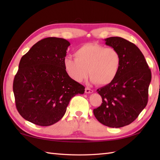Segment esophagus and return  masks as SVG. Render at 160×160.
<instances>
[{
  "label": "esophagus",
  "instance_id": "1",
  "mask_svg": "<svg viewBox=\"0 0 160 160\" xmlns=\"http://www.w3.org/2000/svg\"><path fill=\"white\" fill-rule=\"evenodd\" d=\"M93 91L92 89H89V88H88V87L85 88V93H93Z\"/></svg>",
  "mask_w": 160,
  "mask_h": 160
}]
</instances>
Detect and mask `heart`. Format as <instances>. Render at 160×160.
<instances>
[{
    "label": "heart",
    "mask_w": 160,
    "mask_h": 160,
    "mask_svg": "<svg viewBox=\"0 0 160 160\" xmlns=\"http://www.w3.org/2000/svg\"><path fill=\"white\" fill-rule=\"evenodd\" d=\"M75 57L66 58L64 66L68 76L77 82H82L89 73L91 82L107 85L116 77L120 65L116 49L97 43L80 46L75 52Z\"/></svg>",
    "instance_id": "b5f03b06"
}]
</instances>
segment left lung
Listing matches in <instances>:
<instances>
[{
    "label": "left lung",
    "instance_id": "obj_1",
    "mask_svg": "<svg viewBox=\"0 0 160 160\" xmlns=\"http://www.w3.org/2000/svg\"><path fill=\"white\" fill-rule=\"evenodd\" d=\"M104 40L107 45L118 51L120 65L115 79L97 89L102 103L94 108L93 113L107 127L120 128L132 123L147 106L151 71L135 44L120 37Z\"/></svg>",
    "mask_w": 160,
    "mask_h": 160
}]
</instances>
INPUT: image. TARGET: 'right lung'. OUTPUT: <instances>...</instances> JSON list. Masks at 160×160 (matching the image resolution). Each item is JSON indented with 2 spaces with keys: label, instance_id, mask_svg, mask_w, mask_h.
Instances as JSON below:
<instances>
[{
  "label": "right lung",
  "instance_id": "obj_1",
  "mask_svg": "<svg viewBox=\"0 0 160 160\" xmlns=\"http://www.w3.org/2000/svg\"><path fill=\"white\" fill-rule=\"evenodd\" d=\"M68 40L49 37L33 45L20 59L13 82L16 107L32 123L47 127L58 122L70 100L84 87L67 73L64 60Z\"/></svg>",
  "mask_w": 160,
  "mask_h": 160
}]
</instances>
